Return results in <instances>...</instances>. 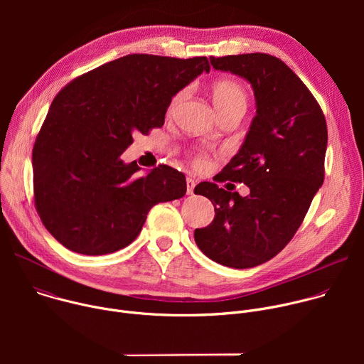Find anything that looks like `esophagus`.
Wrapping results in <instances>:
<instances>
[{
    "label": "esophagus",
    "instance_id": "34e87169",
    "mask_svg": "<svg viewBox=\"0 0 364 364\" xmlns=\"http://www.w3.org/2000/svg\"><path fill=\"white\" fill-rule=\"evenodd\" d=\"M186 183H187V194H193V191H194V187H196V181H194L193 178L187 177Z\"/></svg>",
    "mask_w": 364,
    "mask_h": 364
}]
</instances>
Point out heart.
<instances>
[{
	"instance_id": "obj_1",
	"label": "heart",
	"mask_w": 364,
	"mask_h": 364,
	"mask_svg": "<svg viewBox=\"0 0 364 364\" xmlns=\"http://www.w3.org/2000/svg\"><path fill=\"white\" fill-rule=\"evenodd\" d=\"M213 99L216 107L219 108V111L223 114L232 111V109H246L247 105V93L245 90V87L232 79H220L218 80L213 87ZM188 89H181L178 90L173 99L170 100V105H168V114H174L177 111V108L180 107V103L184 100V97L187 96ZM207 164V159L204 155L198 154L194 157V166L198 168L205 167Z\"/></svg>"
}]
</instances>
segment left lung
I'll return each instance as SVG.
<instances>
[{"mask_svg":"<svg viewBox=\"0 0 364 364\" xmlns=\"http://www.w3.org/2000/svg\"><path fill=\"white\" fill-rule=\"evenodd\" d=\"M210 63L246 79L255 92L256 115L219 177L250 193L197 184L194 193L213 203L215 219L194 230V240L212 261L246 269L278 255L301 226L324 181L327 124L313 93L281 59L247 53L212 56Z\"/></svg>","mask_w":364,"mask_h":364,"instance_id":"obj_1","label":"left lung"}]
</instances>
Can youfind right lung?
Returning <instances> with one entry per match:
<instances>
[{"label": "right lung", "mask_w": 364, "mask_h": 364, "mask_svg": "<svg viewBox=\"0 0 364 364\" xmlns=\"http://www.w3.org/2000/svg\"><path fill=\"white\" fill-rule=\"evenodd\" d=\"M207 58L128 55L68 83L53 99L33 148L34 205L44 228L82 255L117 252L139 235L152 205L181 198L183 173L139 174L122 152L135 134L161 128L173 96Z\"/></svg>", "instance_id": "1"}]
</instances>
